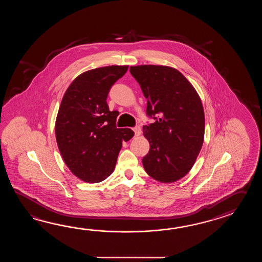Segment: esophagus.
Wrapping results in <instances>:
<instances>
[{
  "mask_svg": "<svg viewBox=\"0 0 262 262\" xmlns=\"http://www.w3.org/2000/svg\"><path fill=\"white\" fill-rule=\"evenodd\" d=\"M133 130L137 136H139V135L141 134V127H140V125H136V126L134 127Z\"/></svg>",
  "mask_w": 262,
  "mask_h": 262,
  "instance_id": "34e87169",
  "label": "esophagus"
}]
</instances>
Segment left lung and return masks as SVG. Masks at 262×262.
<instances>
[{
	"mask_svg": "<svg viewBox=\"0 0 262 262\" xmlns=\"http://www.w3.org/2000/svg\"><path fill=\"white\" fill-rule=\"evenodd\" d=\"M130 73L147 99V116L156 120L143 126L150 143L143 167L158 182H176L189 172L203 144L205 117L201 98L172 67L138 66L130 67Z\"/></svg>",
	"mask_w": 262,
	"mask_h": 262,
	"instance_id": "1",
	"label": "left lung"
}]
</instances>
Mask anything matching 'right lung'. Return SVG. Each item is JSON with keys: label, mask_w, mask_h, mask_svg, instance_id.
<instances>
[{"label": "right lung", "mask_w": 262, "mask_h": 262, "mask_svg": "<svg viewBox=\"0 0 262 262\" xmlns=\"http://www.w3.org/2000/svg\"><path fill=\"white\" fill-rule=\"evenodd\" d=\"M127 66L89 70L73 80L62 97L55 123L57 145L71 172L86 183H99L114 170L122 142L132 139L129 128H117V111L106 97Z\"/></svg>", "instance_id": "obj_1"}]
</instances>
